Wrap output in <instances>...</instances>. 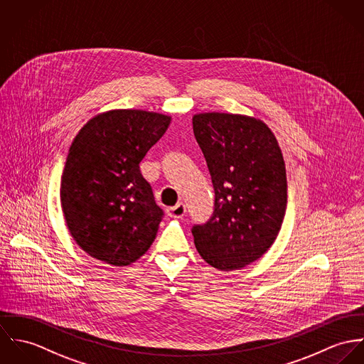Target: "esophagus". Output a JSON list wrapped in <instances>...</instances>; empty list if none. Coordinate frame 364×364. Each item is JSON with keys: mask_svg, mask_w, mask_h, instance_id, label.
I'll use <instances>...</instances> for the list:
<instances>
[{"mask_svg": "<svg viewBox=\"0 0 364 364\" xmlns=\"http://www.w3.org/2000/svg\"><path fill=\"white\" fill-rule=\"evenodd\" d=\"M184 213H186V206H184V203H181V202L177 203V205H174V206L167 208V215H168L170 218L180 219V218L184 216Z\"/></svg>", "mask_w": 364, "mask_h": 364, "instance_id": "1", "label": "esophagus"}]
</instances>
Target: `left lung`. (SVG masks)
Wrapping results in <instances>:
<instances>
[{"label": "left lung", "mask_w": 364, "mask_h": 364, "mask_svg": "<svg viewBox=\"0 0 364 364\" xmlns=\"http://www.w3.org/2000/svg\"><path fill=\"white\" fill-rule=\"evenodd\" d=\"M193 128L215 190L212 218L193 228L196 247L219 271L242 269L268 251L282 228V151L271 128L255 117L200 113Z\"/></svg>", "instance_id": "8db88e82"}]
</instances>
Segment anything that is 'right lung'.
I'll return each mask as SVG.
<instances>
[{
	"label": "right lung",
	"instance_id": "1",
	"mask_svg": "<svg viewBox=\"0 0 364 364\" xmlns=\"http://www.w3.org/2000/svg\"><path fill=\"white\" fill-rule=\"evenodd\" d=\"M170 122L154 112L109 110L92 117L74 138L60 198L71 236L90 257L125 267L152 245L163 210L139 163Z\"/></svg>",
	"mask_w": 364,
	"mask_h": 364
}]
</instances>
